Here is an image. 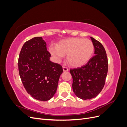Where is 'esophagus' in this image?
Returning a JSON list of instances; mask_svg holds the SVG:
<instances>
[{
    "label": "esophagus",
    "mask_w": 127,
    "mask_h": 127,
    "mask_svg": "<svg viewBox=\"0 0 127 127\" xmlns=\"http://www.w3.org/2000/svg\"><path fill=\"white\" fill-rule=\"evenodd\" d=\"M63 70H64V71H68V69L67 67L64 66L63 67Z\"/></svg>",
    "instance_id": "obj_1"
}]
</instances>
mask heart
I'll use <instances>...</instances> for the list:
<instances>
[{
    "label": "heart",
    "instance_id": "b5f03b06",
    "mask_svg": "<svg viewBox=\"0 0 127 127\" xmlns=\"http://www.w3.org/2000/svg\"><path fill=\"white\" fill-rule=\"evenodd\" d=\"M49 51L57 62H60L64 55L68 63L79 67L90 60L94 51V45L89 39L74 37L59 42L57 45L51 44Z\"/></svg>",
    "mask_w": 127,
    "mask_h": 127
}]
</instances>
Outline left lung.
Listing matches in <instances>:
<instances>
[{"label":"left lung","instance_id":"obj_1","mask_svg":"<svg viewBox=\"0 0 127 127\" xmlns=\"http://www.w3.org/2000/svg\"><path fill=\"white\" fill-rule=\"evenodd\" d=\"M95 49L93 56L81 67L71 69L72 90L75 94L82 99L94 98L104 86L108 70V61L103 45L91 37Z\"/></svg>","mask_w":127,"mask_h":127}]
</instances>
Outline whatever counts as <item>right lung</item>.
<instances>
[{"instance_id": "1", "label": "right lung", "mask_w": 127, "mask_h": 127, "mask_svg": "<svg viewBox=\"0 0 127 127\" xmlns=\"http://www.w3.org/2000/svg\"><path fill=\"white\" fill-rule=\"evenodd\" d=\"M50 53L42 37L23 45L18 58L19 74L27 92L37 100L47 101L56 93L62 66L50 60Z\"/></svg>"}]
</instances>
